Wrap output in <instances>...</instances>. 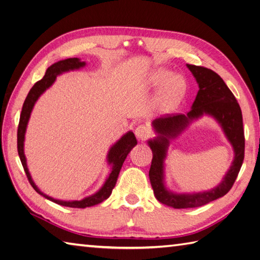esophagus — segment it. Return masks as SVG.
Segmentation results:
<instances>
[{"mask_svg": "<svg viewBox=\"0 0 260 260\" xmlns=\"http://www.w3.org/2000/svg\"><path fill=\"white\" fill-rule=\"evenodd\" d=\"M135 134H136V137L139 139V140H142L143 141V140H145V139L150 137L151 131L148 128V126L141 124V125H138L137 126Z\"/></svg>", "mask_w": 260, "mask_h": 260, "instance_id": "34e87169", "label": "esophagus"}]
</instances>
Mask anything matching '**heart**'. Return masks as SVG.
Returning <instances> with one entry per match:
<instances>
[{
	"label": "heart",
	"mask_w": 260,
	"mask_h": 260,
	"mask_svg": "<svg viewBox=\"0 0 260 260\" xmlns=\"http://www.w3.org/2000/svg\"><path fill=\"white\" fill-rule=\"evenodd\" d=\"M145 86L148 88L161 87V90L154 99V108L159 112L167 113L175 110L185 98L187 93V82L180 75L166 68H159L152 71L145 79Z\"/></svg>",
	"instance_id": "b5f03b06"
}]
</instances>
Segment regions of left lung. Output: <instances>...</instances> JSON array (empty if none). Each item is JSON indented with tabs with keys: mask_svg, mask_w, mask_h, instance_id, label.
I'll return each mask as SVG.
<instances>
[{
	"mask_svg": "<svg viewBox=\"0 0 260 260\" xmlns=\"http://www.w3.org/2000/svg\"><path fill=\"white\" fill-rule=\"evenodd\" d=\"M186 66L199 84L191 110L186 115H167L153 120L152 126L156 137L148 141L153 154L149 171L153 193L160 203L173 208L199 207L229 193L242 168L245 153L243 116L235 96L220 76L211 69L188 64ZM205 114L217 120L232 144L236 154L232 166L220 184L210 191L174 193L167 189L164 182V160L169 141L177 137L194 119Z\"/></svg>",
	"mask_w": 260,
	"mask_h": 260,
	"instance_id": "1",
	"label": "left lung"
}]
</instances>
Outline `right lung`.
Instances as JSON below:
<instances>
[{
	"label": "right lung",
	"mask_w": 260,
	"mask_h": 260,
	"mask_svg": "<svg viewBox=\"0 0 260 260\" xmlns=\"http://www.w3.org/2000/svg\"><path fill=\"white\" fill-rule=\"evenodd\" d=\"M85 66H86V62L81 61L79 58H67L64 60L57 61L52 66H49L43 79L37 81L36 84L31 87V89L29 90L26 99H25L22 112H21V117H20V123H18V129H17L18 155H20L22 166L24 168L25 173H26V176L30 183V185L33 186V188L37 193L44 196L45 199L54 202L56 204H59L61 206H68V207H74V208L90 207L101 203V202H104L105 200L109 198L113 187L116 185L119 172L120 170H121V167L125 160L126 155L129 154V152L132 150V148H134L138 143L137 139L132 131H128L125 135H123L121 138H120L119 140L109 149L108 154H107V162H108L109 166H111V172L108 178H107L105 184L100 187L99 191H97L96 193L90 196H87V198L82 199L80 201L56 200L54 198H50V196L46 195L45 193H43L41 189L37 187L33 179H31L28 168H27L26 157H25V154H24L25 132H26L27 123H28L31 110H33L35 103L39 100V98L46 91V89H48V88L54 84L57 76L69 71H75V69L82 68Z\"/></svg>",
	"instance_id": "right-lung-1"
}]
</instances>
